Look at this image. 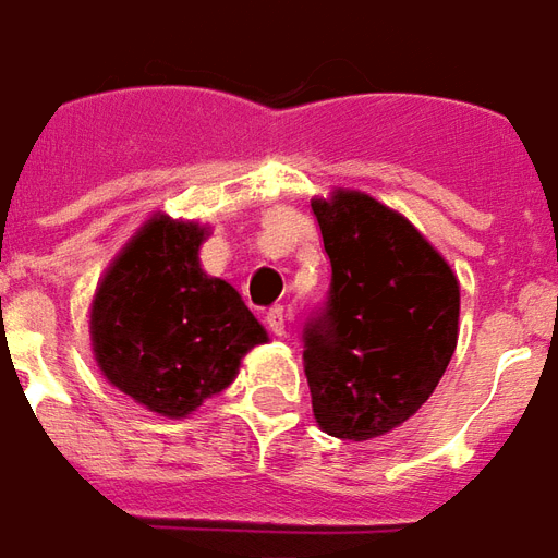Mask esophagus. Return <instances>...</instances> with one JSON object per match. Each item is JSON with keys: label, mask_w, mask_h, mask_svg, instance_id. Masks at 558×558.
Listing matches in <instances>:
<instances>
[{"label": "esophagus", "mask_w": 558, "mask_h": 558, "mask_svg": "<svg viewBox=\"0 0 558 558\" xmlns=\"http://www.w3.org/2000/svg\"><path fill=\"white\" fill-rule=\"evenodd\" d=\"M284 320H288V314H284L282 305H274V308L267 312V317H264V324H267V329L274 335H284Z\"/></svg>", "instance_id": "1"}]
</instances>
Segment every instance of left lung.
<instances>
[{
  "label": "left lung",
  "mask_w": 558,
  "mask_h": 558,
  "mask_svg": "<svg viewBox=\"0 0 558 558\" xmlns=\"http://www.w3.org/2000/svg\"><path fill=\"white\" fill-rule=\"evenodd\" d=\"M332 264L326 303L303 329L320 429L347 441L391 433L421 409L453 359L459 282L429 241L374 196L314 199Z\"/></svg>",
  "instance_id": "obj_1"
}]
</instances>
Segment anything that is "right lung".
Instances as JSON below:
<instances>
[{
	"mask_svg": "<svg viewBox=\"0 0 558 558\" xmlns=\"http://www.w3.org/2000/svg\"><path fill=\"white\" fill-rule=\"evenodd\" d=\"M205 229L153 217L108 267L90 308L108 383L165 417H184L232 383L267 332L232 284L205 276Z\"/></svg>",
	"mask_w": 558,
	"mask_h": 558,
	"instance_id": "add662e5",
	"label": "right lung"
}]
</instances>
